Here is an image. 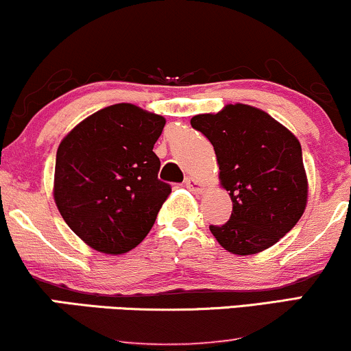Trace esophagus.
Masks as SVG:
<instances>
[{"instance_id":"34e87169","label":"esophagus","mask_w":351,"mask_h":351,"mask_svg":"<svg viewBox=\"0 0 351 351\" xmlns=\"http://www.w3.org/2000/svg\"><path fill=\"white\" fill-rule=\"evenodd\" d=\"M184 184H186V188H188L189 191H193V193H196V194H202L204 191H206V184H204L202 181L193 178V176H188V178L184 180Z\"/></svg>"}]
</instances>
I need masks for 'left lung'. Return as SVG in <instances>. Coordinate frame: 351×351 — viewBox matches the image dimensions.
<instances>
[{
  "label": "left lung",
  "mask_w": 351,
  "mask_h": 351,
  "mask_svg": "<svg viewBox=\"0 0 351 351\" xmlns=\"http://www.w3.org/2000/svg\"><path fill=\"white\" fill-rule=\"evenodd\" d=\"M214 145L220 186L233 202L223 225H210L221 247L251 256L274 246L303 215L308 176L300 141L256 106L225 105L191 118Z\"/></svg>",
  "instance_id": "obj_1"
}]
</instances>
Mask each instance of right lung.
I'll return each instance as SVG.
<instances>
[{
    "label": "right lung",
    "mask_w": 351,
    "mask_h": 351,
    "mask_svg": "<svg viewBox=\"0 0 351 351\" xmlns=\"http://www.w3.org/2000/svg\"><path fill=\"white\" fill-rule=\"evenodd\" d=\"M165 118L132 104L101 108L73 128L56 152L53 197L92 250L123 254L139 245L170 196L154 144Z\"/></svg>",
    "instance_id": "1"
}]
</instances>
